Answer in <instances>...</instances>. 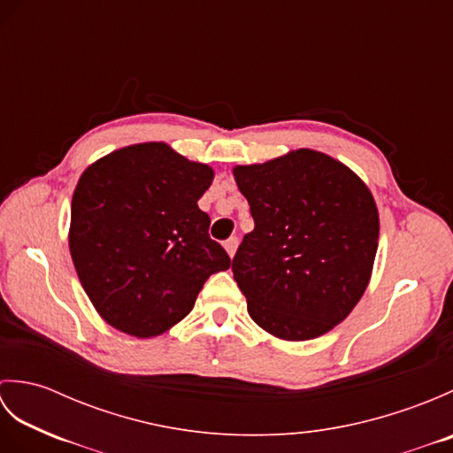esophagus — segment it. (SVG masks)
<instances>
[{
	"label": "esophagus",
	"instance_id": "34e87169",
	"mask_svg": "<svg viewBox=\"0 0 453 453\" xmlns=\"http://www.w3.org/2000/svg\"><path fill=\"white\" fill-rule=\"evenodd\" d=\"M237 245H239V239H237V237H229L227 242L224 243V247H226V251H227V255H229V257H234V255H235V251H237Z\"/></svg>",
	"mask_w": 453,
	"mask_h": 453
}]
</instances>
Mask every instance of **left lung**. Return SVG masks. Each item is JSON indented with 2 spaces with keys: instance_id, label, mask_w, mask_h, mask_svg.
Returning a JSON list of instances; mask_svg holds the SVG:
<instances>
[{
  "instance_id": "1",
  "label": "left lung",
  "mask_w": 453,
  "mask_h": 453,
  "mask_svg": "<svg viewBox=\"0 0 453 453\" xmlns=\"http://www.w3.org/2000/svg\"><path fill=\"white\" fill-rule=\"evenodd\" d=\"M255 229L232 271L251 319L284 341H310L346 319L368 288L380 218L368 187L321 151L239 165Z\"/></svg>"
}]
</instances>
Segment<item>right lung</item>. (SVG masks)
I'll return each instance as SVG.
<instances>
[{"label": "right lung", "mask_w": 453, "mask_h": 453, "mask_svg": "<svg viewBox=\"0 0 453 453\" xmlns=\"http://www.w3.org/2000/svg\"><path fill=\"white\" fill-rule=\"evenodd\" d=\"M214 171L167 143H136L83 171L72 198L70 253L104 321L150 339L190 313L210 274L232 258L198 208Z\"/></svg>", "instance_id": "obj_1"}]
</instances>
